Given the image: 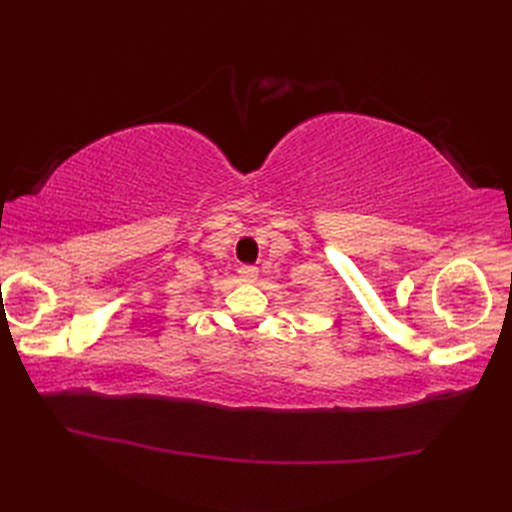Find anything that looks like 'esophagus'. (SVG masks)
I'll list each match as a JSON object with an SVG mask.
<instances>
[{
  "mask_svg": "<svg viewBox=\"0 0 512 512\" xmlns=\"http://www.w3.org/2000/svg\"><path fill=\"white\" fill-rule=\"evenodd\" d=\"M239 277H241L243 282L252 284V282H256V280H258V269H256V267H241Z\"/></svg>",
  "mask_w": 512,
  "mask_h": 512,
  "instance_id": "34e87169",
  "label": "esophagus"
}]
</instances>
